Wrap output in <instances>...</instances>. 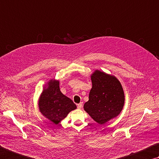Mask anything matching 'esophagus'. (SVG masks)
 I'll list each match as a JSON object with an SVG mask.
<instances>
[{
  "label": "esophagus",
  "mask_w": 159,
  "mask_h": 159,
  "mask_svg": "<svg viewBox=\"0 0 159 159\" xmlns=\"http://www.w3.org/2000/svg\"><path fill=\"white\" fill-rule=\"evenodd\" d=\"M82 106H83V103L80 102V103H78V104H77V107H78V108L80 109V108H82Z\"/></svg>",
  "instance_id": "1"
}]
</instances>
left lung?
Instances as JSON below:
<instances>
[{"mask_svg": "<svg viewBox=\"0 0 159 159\" xmlns=\"http://www.w3.org/2000/svg\"><path fill=\"white\" fill-rule=\"evenodd\" d=\"M92 87L83 108L95 122L104 125L116 117L125 104V93L116 77L95 70L91 75Z\"/></svg>", "mask_w": 159, "mask_h": 159, "instance_id": "1", "label": "left lung"}]
</instances>
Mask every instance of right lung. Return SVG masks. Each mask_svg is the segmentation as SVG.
Listing matches in <instances>:
<instances>
[{"instance_id":"1","label":"right lung","mask_w":159,"mask_h":159,"mask_svg":"<svg viewBox=\"0 0 159 159\" xmlns=\"http://www.w3.org/2000/svg\"><path fill=\"white\" fill-rule=\"evenodd\" d=\"M38 107L41 113L55 125L67 116L70 112L76 109V106L60 89V82L51 79L47 83L39 98Z\"/></svg>"}]
</instances>
